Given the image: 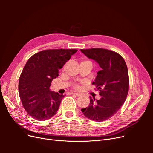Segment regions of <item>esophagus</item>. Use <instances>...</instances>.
Segmentation results:
<instances>
[{
	"mask_svg": "<svg viewBox=\"0 0 153 153\" xmlns=\"http://www.w3.org/2000/svg\"><path fill=\"white\" fill-rule=\"evenodd\" d=\"M73 94L75 95L77 97H79L80 96H82V94H80V93H78V92H73Z\"/></svg>",
	"mask_w": 153,
	"mask_h": 153,
	"instance_id": "esophagus-1",
	"label": "esophagus"
}]
</instances>
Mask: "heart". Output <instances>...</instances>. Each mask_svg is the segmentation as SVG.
<instances>
[{"mask_svg":"<svg viewBox=\"0 0 153 153\" xmlns=\"http://www.w3.org/2000/svg\"><path fill=\"white\" fill-rule=\"evenodd\" d=\"M75 88L76 89H80V86L78 85V84H76L75 85Z\"/></svg>","mask_w":153,"mask_h":153,"instance_id":"heart-1","label":"heart"}]
</instances>
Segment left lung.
<instances>
[{"label":"left lung","instance_id":"left-lung-1","mask_svg":"<svg viewBox=\"0 0 153 153\" xmlns=\"http://www.w3.org/2000/svg\"><path fill=\"white\" fill-rule=\"evenodd\" d=\"M80 50L101 68L92 84L102 96L98 100L90 97L89 106L81 110L88 119L96 122L106 121L117 112L126 99L129 90L126 64L122 56L112 50L94 48Z\"/></svg>","mask_w":153,"mask_h":153}]
</instances>
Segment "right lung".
Instances as JSON below:
<instances>
[{
	"label": "right lung",
	"mask_w": 153,
	"mask_h": 153,
	"mask_svg": "<svg viewBox=\"0 0 153 153\" xmlns=\"http://www.w3.org/2000/svg\"><path fill=\"white\" fill-rule=\"evenodd\" d=\"M76 52V49L45 50L27 61L19 78L18 92L23 106L32 118L45 121L57 113L64 96L51 91V83Z\"/></svg>",
	"instance_id": "add662e5"
}]
</instances>
